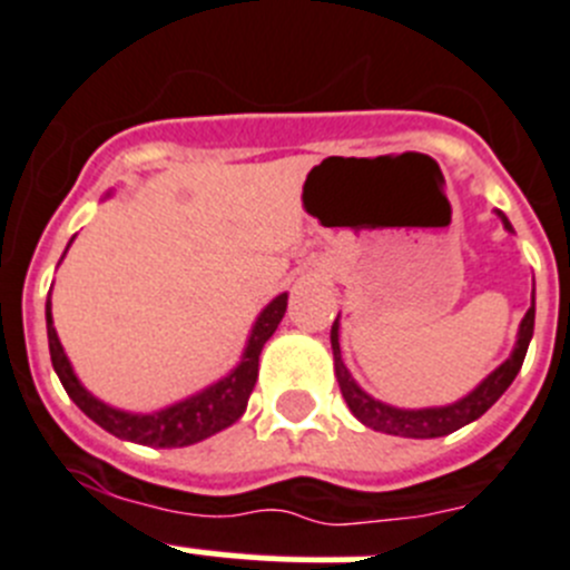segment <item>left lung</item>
Instances as JSON below:
<instances>
[{
    "label": "left lung",
    "instance_id": "8db88e82",
    "mask_svg": "<svg viewBox=\"0 0 570 570\" xmlns=\"http://www.w3.org/2000/svg\"><path fill=\"white\" fill-rule=\"evenodd\" d=\"M501 216L503 227L509 233L512 225L509 219L498 210ZM531 334H534V292H531V306L525 312V317L520 321V332H518V343H514V351L509 354V360L503 365L492 371L475 391L466 393L464 399L453 402V405L444 407H419V411H407V407H393L380 402V399L368 396L357 382L351 380L348 368L343 365V357H340V321H334L332 326V351H334V374H337L340 391H343L345 405L365 428L376 430V433H387V435H405V439H439V435L455 433L464 424L475 422L481 419L489 407L498 402V399L507 393V387L512 385L514 376H518L520 365L525 360V351H529Z\"/></svg>",
    "mask_w": 570,
    "mask_h": 570
}]
</instances>
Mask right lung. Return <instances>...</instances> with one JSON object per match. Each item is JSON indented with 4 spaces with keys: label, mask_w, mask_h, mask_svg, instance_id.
<instances>
[{
    "label": "right lung",
    "mask_w": 570,
    "mask_h": 570,
    "mask_svg": "<svg viewBox=\"0 0 570 570\" xmlns=\"http://www.w3.org/2000/svg\"><path fill=\"white\" fill-rule=\"evenodd\" d=\"M69 247V244H67ZM286 292L267 303V309L261 312L255 321L253 332H249L247 348H244L242 360L236 368L219 382L207 385L205 391L194 393V396L183 399L177 405L163 407L154 413H129L117 411V407L104 405L100 399H95L87 387L78 382L76 371L69 365L67 354L61 348L56 326H52V312H50V297H47V343H50V360L56 368L58 380H61L63 391L69 399L92 419L95 424L106 430V433L117 435L124 441H135V444L146 446H188L196 441L207 439V435L219 433V430L230 428L233 422L242 419L247 411V399L253 393L255 380H258V357L261 348L275 334L278 323L284 321L286 312Z\"/></svg>",
    "instance_id": "right-lung-1"
}]
</instances>
